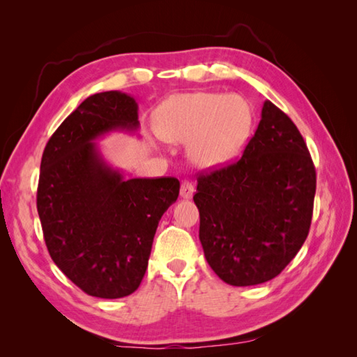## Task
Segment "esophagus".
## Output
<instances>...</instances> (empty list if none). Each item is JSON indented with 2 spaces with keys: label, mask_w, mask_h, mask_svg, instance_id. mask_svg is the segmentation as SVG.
<instances>
[{
  "label": "esophagus",
  "mask_w": 357,
  "mask_h": 357,
  "mask_svg": "<svg viewBox=\"0 0 357 357\" xmlns=\"http://www.w3.org/2000/svg\"><path fill=\"white\" fill-rule=\"evenodd\" d=\"M193 195H195V185L190 183V181H183V184H181V198L190 199Z\"/></svg>",
  "instance_id": "obj_1"
}]
</instances>
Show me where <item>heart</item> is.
Returning <instances> with one entry per match:
<instances>
[{
  "instance_id": "obj_1",
  "label": "heart",
  "mask_w": 357,
  "mask_h": 357,
  "mask_svg": "<svg viewBox=\"0 0 357 357\" xmlns=\"http://www.w3.org/2000/svg\"><path fill=\"white\" fill-rule=\"evenodd\" d=\"M165 141L185 144L188 158L204 169L234 161L247 146L253 112L241 95L218 92L179 93L169 98L155 116Z\"/></svg>"
}]
</instances>
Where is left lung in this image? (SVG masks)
Returning a JSON list of instances; mask_svg holds the SVG:
<instances>
[{
    "label": "left lung",
    "mask_w": 357,
    "mask_h": 357,
    "mask_svg": "<svg viewBox=\"0 0 357 357\" xmlns=\"http://www.w3.org/2000/svg\"><path fill=\"white\" fill-rule=\"evenodd\" d=\"M314 193L316 170L304 138L265 101L239 161L198 179L193 201L211 270L234 287L276 278L307 239Z\"/></svg>",
    "instance_id": "left-lung-1"
}]
</instances>
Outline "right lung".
<instances>
[{
	"label": "right lung",
	"instance_id": "add662e5",
	"mask_svg": "<svg viewBox=\"0 0 357 357\" xmlns=\"http://www.w3.org/2000/svg\"><path fill=\"white\" fill-rule=\"evenodd\" d=\"M138 128L132 95L95 93L43 153L36 207L45 245L56 267L95 298H124L139 287L158 224L179 195L176 178L128 179L104 158L96 141Z\"/></svg>",
	"mask_w": 357,
	"mask_h": 357
}]
</instances>
